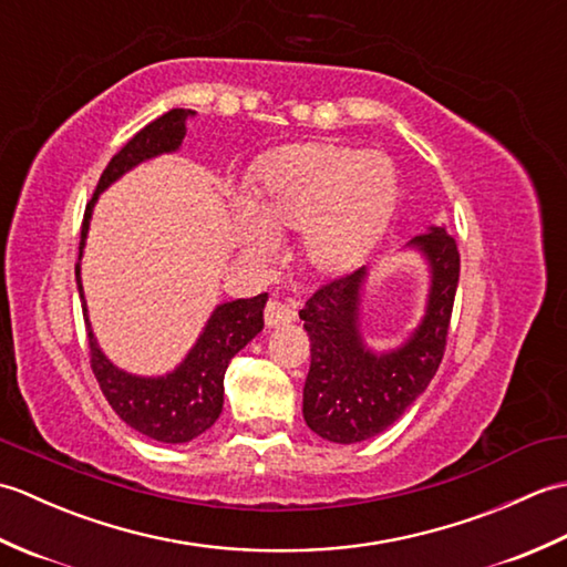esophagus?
Masks as SVG:
<instances>
[{
    "label": "esophagus",
    "mask_w": 567,
    "mask_h": 567,
    "mask_svg": "<svg viewBox=\"0 0 567 567\" xmlns=\"http://www.w3.org/2000/svg\"><path fill=\"white\" fill-rule=\"evenodd\" d=\"M295 309L290 305L277 302V299H272V302L265 307V323H268V327H282V323L295 321Z\"/></svg>",
    "instance_id": "34e87169"
}]
</instances>
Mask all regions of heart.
Returning <instances> with one entry per match:
<instances>
[{
    "mask_svg": "<svg viewBox=\"0 0 567 567\" xmlns=\"http://www.w3.org/2000/svg\"><path fill=\"white\" fill-rule=\"evenodd\" d=\"M396 177L382 153L305 143L265 161L246 209L265 234L302 228V256L319 272H343L365 258L390 221ZM260 248L256 234L246 236Z\"/></svg>",
    "mask_w": 567,
    "mask_h": 567,
    "instance_id": "b5f03b06",
    "label": "heart"
}]
</instances>
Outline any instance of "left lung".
<instances>
[{"label":"left lung","mask_w":567,"mask_h":567,"mask_svg":"<svg viewBox=\"0 0 567 567\" xmlns=\"http://www.w3.org/2000/svg\"><path fill=\"white\" fill-rule=\"evenodd\" d=\"M431 268L426 315L404 346L375 355L360 339L358 305L365 268L321 285L299 319L309 336L311 365L305 382V421L321 439L360 443L400 419L429 388L449 339L461 252L443 226L412 238Z\"/></svg>","instance_id":"8db88e82"}]
</instances>
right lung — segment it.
Instances as JSON below:
<instances>
[{
    "instance_id": "right-lung-1",
    "label": "right lung",
    "mask_w": 567,
    "mask_h": 567,
    "mask_svg": "<svg viewBox=\"0 0 567 567\" xmlns=\"http://www.w3.org/2000/svg\"><path fill=\"white\" fill-rule=\"evenodd\" d=\"M192 110H171L158 116L148 126H143L134 138L124 143L94 189L87 202L80 231V256L75 262L78 290L82 299V315L87 323L90 341V365L100 388L112 404L114 412L122 416L131 429L143 436L161 443H187L197 439L199 433L214 426L224 409V375L231 358L250 339L262 331V307L268 302V292L250 299H236L214 309L212 319L204 327L199 341L187 353V358L173 372L163 378H136L112 365L100 351L94 333L90 329L87 307H84L82 282H80V258L87 238V228L92 219V207L100 192L110 187L114 179L122 177L131 167L155 158L161 153L177 151L185 138V118L192 116Z\"/></svg>"
}]
</instances>
